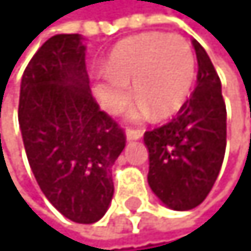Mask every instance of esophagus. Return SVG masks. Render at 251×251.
I'll list each match as a JSON object with an SVG mask.
<instances>
[{
	"mask_svg": "<svg viewBox=\"0 0 251 251\" xmlns=\"http://www.w3.org/2000/svg\"><path fill=\"white\" fill-rule=\"evenodd\" d=\"M143 136V132L141 130H135V128H127L126 130V138L128 141H133V140H140Z\"/></svg>",
	"mask_w": 251,
	"mask_h": 251,
	"instance_id": "obj_1",
	"label": "esophagus"
}]
</instances>
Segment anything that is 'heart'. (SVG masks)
Returning <instances> with one entry per match:
<instances>
[{
    "mask_svg": "<svg viewBox=\"0 0 251 251\" xmlns=\"http://www.w3.org/2000/svg\"><path fill=\"white\" fill-rule=\"evenodd\" d=\"M195 54L180 36L148 32L119 42L108 59V72L94 84V93L105 110L118 113L130 97L133 83L136 102L127 113L141 121L154 111L168 118L180 110L195 81Z\"/></svg>",
    "mask_w": 251,
    "mask_h": 251,
    "instance_id": "1",
    "label": "heart"
}]
</instances>
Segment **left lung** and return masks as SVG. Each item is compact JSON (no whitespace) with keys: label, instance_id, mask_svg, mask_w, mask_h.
I'll list each match as a JSON object with an SVG mask.
<instances>
[{"label":"left lung","instance_id":"obj_1","mask_svg":"<svg viewBox=\"0 0 251 251\" xmlns=\"http://www.w3.org/2000/svg\"><path fill=\"white\" fill-rule=\"evenodd\" d=\"M197 88L171 123L145 133L148 184L173 211L200 206L219 176L226 148V106L211 58L197 40Z\"/></svg>","mask_w":251,"mask_h":251}]
</instances>
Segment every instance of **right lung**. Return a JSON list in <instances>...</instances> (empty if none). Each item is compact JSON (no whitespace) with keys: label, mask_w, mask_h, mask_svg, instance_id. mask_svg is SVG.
<instances>
[{"label":"right lung","mask_w":251,"mask_h":251,"mask_svg":"<svg viewBox=\"0 0 251 251\" xmlns=\"http://www.w3.org/2000/svg\"><path fill=\"white\" fill-rule=\"evenodd\" d=\"M80 34H56L25 69L18 124L40 190L66 219L96 223L113 198L111 168L124 132L89 89Z\"/></svg>","instance_id":"add662e5"}]
</instances>
